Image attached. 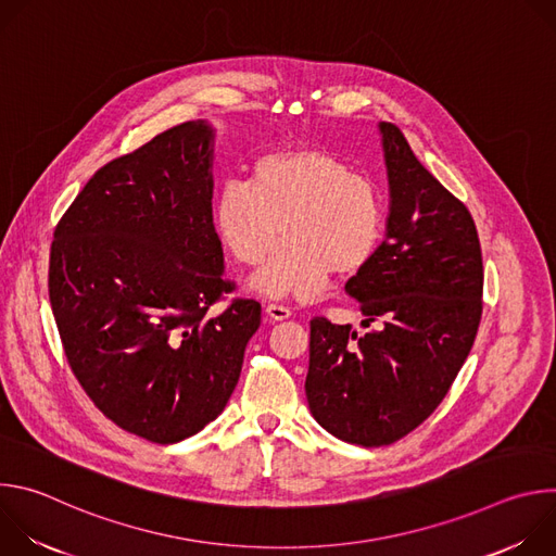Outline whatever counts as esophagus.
<instances>
[{"instance_id":"1","label":"esophagus","mask_w":556,"mask_h":556,"mask_svg":"<svg viewBox=\"0 0 556 556\" xmlns=\"http://www.w3.org/2000/svg\"><path fill=\"white\" fill-rule=\"evenodd\" d=\"M290 314H292V312H290V307H286V305H279V303H268V305H266V316H268L270 321H286Z\"/></svg>"}]
</instances>
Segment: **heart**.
<instances>
[{
    "label": "heart",
    "mask_w": 556,
    "mask_h": 556,
    "mask_svg": "<svg viewBox=\"0 0 556 556\" xmlns=\"http://www.w3.org/2000/svg\"><path fill=\"white\" fill-rule=\"evenodd\" d=\"M211 213L222 244L247 266L270 253L279 226L283 244L251 277V288L270 299L316 294L330 273H358L374 257L384 228L374 185L319 147L260 155L249 187L222 185Z\"/></svg>",
    "instance_id": "b5f03b06"
}]
</instances>
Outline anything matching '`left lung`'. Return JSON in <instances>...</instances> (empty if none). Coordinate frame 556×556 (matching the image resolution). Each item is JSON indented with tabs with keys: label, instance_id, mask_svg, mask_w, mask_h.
<instances>
[{
	"label": "left lung",
	"instance_id": "8db88e82",
	"mask_svg": "<svg viewBox=\"0 0 556 556\" xmlns=\"http://www.w3.org/2000/svg\"><path fill=\"white\" fill-rule=\"evenodd\" d=\"M389 185L384 240L348 283L365 314L358 337L309 321L305 395L326 431L382 446L422 425L462 369L482 319V251L468 208L416 157L403 131L378 123Z\"/></svg>",
	"mask_w": 556,
	"mask_h": 556
}]
</instances>
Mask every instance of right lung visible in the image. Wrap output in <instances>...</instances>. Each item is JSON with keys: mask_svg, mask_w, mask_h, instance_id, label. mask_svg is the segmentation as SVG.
Returning a JSON list of instances; mask_svg holds the SVG:
<instances>
[{"mask_svg": "<svg viewBox=\"0 0 556 556\" xmlns=\"http://www.w3.org/2000/svg\"><path fill=\"white\" fill-rule=\"evenodd\" d=\"M215 127L189 121L99 169L54 230L48 290L67 363L121 429L174 444L215 420L262 305L237 299L213 226Z\"/></svg>", "mask_w": 556, "mask_h": 556, "instance_id": "right-lung-1", "label": "right lung"}]
</instances>
